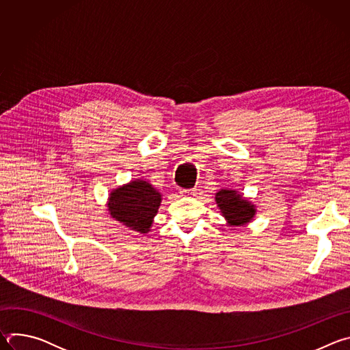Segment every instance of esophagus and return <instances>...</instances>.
<instances>
[{"mask_svg":"<svg viewBox=\"0 0 350 350\" xmlns=\"http://www.w3.org/2000/svg\"><path fill=\"white\" fill-rule=\"evenodd\" d=\"M180 193H181V195H184V196H187V195H192L193 192H192L191 189H183Z\"/></svg>","mask_w":350,"mask_h":350,"instance_id":"esophagus-1","label":"esophagus"}]
</instances>
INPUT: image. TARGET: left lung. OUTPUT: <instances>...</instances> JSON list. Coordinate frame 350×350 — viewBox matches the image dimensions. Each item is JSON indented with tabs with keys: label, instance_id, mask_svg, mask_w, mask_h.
Wrapping results in <instances>:
<instances>
[{
	"label": "left lung",
	"instance_id": "left-lung-1",
	"mask_svg": "<svg viewBox=\"0 0 350 350\" xmlns=\"http://www.w3.org/2000/svg\"><path fill=\"white\" fill-rule=\"evenodd\" d=\"M215 199L228 226H245L256 215V206L235 189L223 188L216 192Z\"/></svg>",
	"mask_w": 350,
	"mask_h": 350
}]
</instances>
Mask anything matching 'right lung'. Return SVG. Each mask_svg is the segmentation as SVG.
Segmentation results:
<instances>
[{
	"label": "right lung",
	"mask_w": 350,
	"mask_h": 350,
	"mask_svg": "<svg viewBox=\"0 0 350 350\" xmlns=\"http://www.w3.org/2000/svg\"><path fill=\"white\" fill-rule=\"evenodd\" d=\"M162 202V193L145 180H133L109 193V215L129 230L146 234Z\"/></svg>",
	"instance_id": "1"
}]
</instances>
